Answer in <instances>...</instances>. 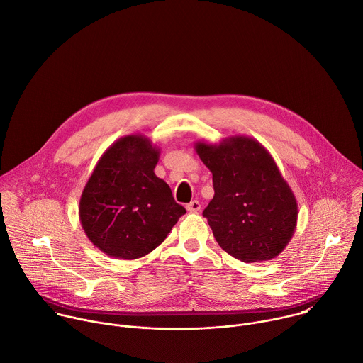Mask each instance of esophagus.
I'll use <instances>...</instances> for the list:
<instances>
[{"label": "esophagus", "instance_id": "obj_1", "mask_svg": "<svg viewBox=\"0 0 363 363\" xmlns=\"http://www.w3.org/2000/svg\"><path fill=\"white\" fill-rule=\"evenodd\" d=\"M186 210H188L189 213H198V211L201 210V203H199L196 199H194V201H191V202L186 205Z\"/></svg>", "mask_w": 363, "mask_h": 363}]
</instances>
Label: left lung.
I'll return each instance as SVG.
<instances>
[{"instance_id": "1", "label": "left lung", "mask_w": 363, "mask_h": 363, "mask_svg": "<svg viewBox=\"0 0 363 363\" xmlns=\"http://www.w3.org/2000/svg\"><path fill=\"white\" fill-rule=\"evenodd\" d=\"M195 150L213 174L214 198L203 210L220 247L244 263L276 258L297 225V201L270 152L254 138L199 140Z\"/></svg>"}]
</instances>
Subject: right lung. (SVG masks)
Wrapping results in <instances>:
<instances>
[{"mask_svg":"<svg viewBox=\"0 0 363 363\" xmlns=\"http://www.w3.org/2000/svg\"><path fill=\"white\" fill-rule=\"evenodd\" d=\"M160 153L143 135L123 136L101 155L82 192L83 231L109 257L135 260L149 254L186 213L153 172Z\"/></svg>","mask_w":363,"mask_h":363,"instance_id":"obj_1","label":"right lung"}]
</instances>
